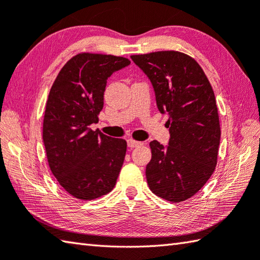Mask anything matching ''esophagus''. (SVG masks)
<instances>
[{
    "mask_svg": "<svg viewBox=\"0 0 260 260\" xmlns=\"http://www.w3.org/2000/svg\"><path fill=\"white\" fill-rule=\"evenodd\" d=\"M142 142H137V141H134V140H127V145H128V147H137V146H141Z\"/></svg>",
    "mask_w": 260,
    "mask_h": 260,
    "instance_id": "1",
    "label": "esophagus"
}]
</instances>
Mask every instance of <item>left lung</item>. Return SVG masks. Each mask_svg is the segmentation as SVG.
Returning a JSON list of instances; mask_svg holds the SVG:
<instances>
[{
  "label": "left lung",
  "instance_id": "8db88e82",
  "mask_svg": "<svg viewBox=\"0 0 260 260\" xmlns=\"http://www.w3.org/2000/svg\"><path fill=\"white\" fill-rule=\"evenodd\" d=\"M131 58L153 85L157 109L169 116V143H150L147 185L166 201H186L216 167L221 128L214 91L200 64L184 53L164 50Z\"/></svg>",
  "mask_w": 260,
  "mask_h": 260
}]
</instances>
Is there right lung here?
<instances>
[{
    "instance_id": "add662e5",
    "label": "right lung",
    "mask_w": 260,
    "mask_h": 260,
    "mask_svg": "<svg viewBox=\"0 0 260 260\" xmlns=\"http://www.w3.org/2000/svg\"><path fill=\"white\" fill-rule=\"evenodd\" d=\"M120 56L81 53L55 79L46 103L43 141L48 165L64 189L75 198L95 200L116 185L127 143L90 126L104 108L107 80L129 65Z\"/></svg>"
}]
</instances>
